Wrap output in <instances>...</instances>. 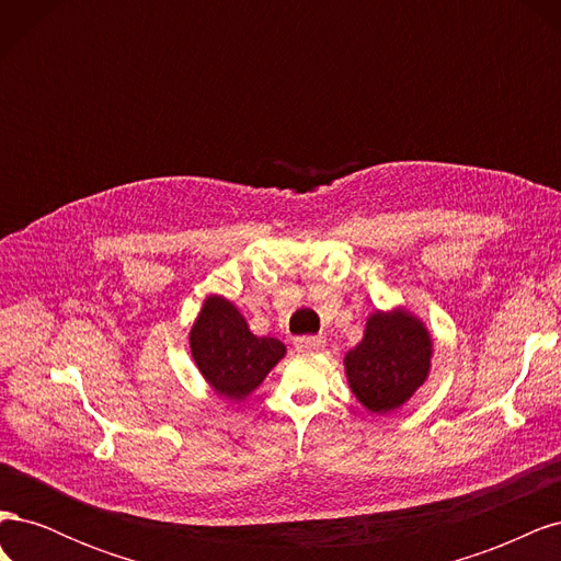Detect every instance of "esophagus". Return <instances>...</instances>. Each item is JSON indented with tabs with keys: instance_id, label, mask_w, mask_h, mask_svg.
Returning <instances> with one entry per match:
<instances>
[{
	"instance_id": "esophagus-1",
	"label": "esophagus",
	"mask_w": 561,
	"mask_h": 561,
	"mask_svg": "<svg viewBox=\"0 0 561 561\" xmlns=\"http://www.w3.org/2000/svg\"><path fill=\"white\" fill-rule=\"evenodd\" d=\"M295 348L301 353H316L320 348H325V336L320 334H304L295 339Z\"/></svg>"
}]
</instances>
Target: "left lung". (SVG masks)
Segmentation results:
<instances>
[{
	"mask_svg": "<svg viewBox=\"0 0 561 561\" xmlns=\"http://www.w3.org/2000/svg\"><path fill=\"white\" fill-rule=\"evenodd\" d=\"M431 339L410 313H375L365 339L346 353V375L355 398L369 412H390L426 381Z\"/></svg>",
	"mask_w": 561,
	"mask_h": 561,
	"instance_id": "1",
	"label": "left lung"
}]
</instances>
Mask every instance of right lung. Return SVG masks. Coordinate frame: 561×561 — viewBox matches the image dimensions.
<instances>
[{
  "instance_id": "1",
  "label": "right lung",
  "mask_w": 561,
  "mask_h": 561,
  "mask_svg": "<svg viewBox=\"0 0 561 561\" xmlns=\"http://www.w3.org/2000/svg\"><path fill=\"white\" fill-rule=\"evenodd\" d=\"M192 355L219 396L241 400L257 388L283 355L278 339L254 336L245 318L222 297L206 299L194 322Z\"/></svg>"
}]
</instances>
